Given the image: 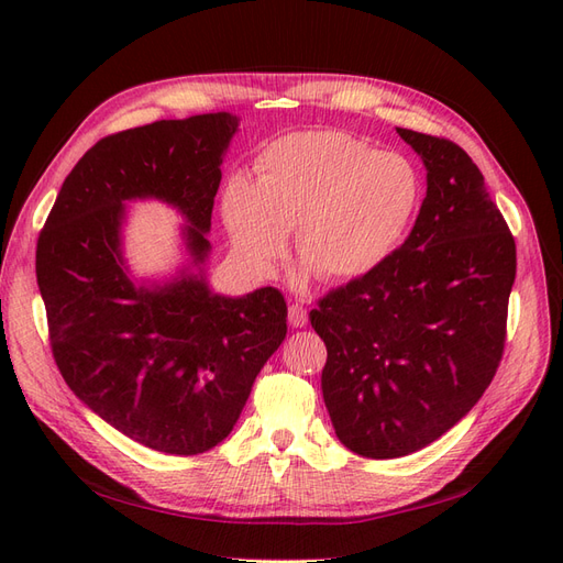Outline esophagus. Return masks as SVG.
I'll return each instance as SVG.
<instances>
[{
	"instance_id": "34e87169",
	"label": "esophagus",
	"mask_w": 563,
	"mask_h": 563,
	"mask_svg": "<svg viewBox=\"0 0 563 563\" xmlns=\"http://www.w3.org/2000/svg\"><path fill=\"white\" fill-rule=\"evenodd\" d=\"M288 323H291L294 329H302L305 323H308V310H305L302 305H291V308H288Z\"/></svg>"
}]
</instances>
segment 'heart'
<instances>
[{"mask_svg": "<svg viewBox=\"0 0 563 563\" xmlns=\"http://www.w3.org/2000/svg\"><path fill=\"white\" fill-rule=\"evenodd\" d=\"M253 168V183L236 176L223 195L232 251L267 277L296 230L298 286L314 275L335 284L373 275L404 244L422 199L411 162L340 131L286 135Z\"/></svg>", "mask_w": 563, "mask_h": 563, "instance_id": "obj_1", "label": "heart"}]
</instances>
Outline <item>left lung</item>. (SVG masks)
I'll return each instance as SVG.
<instances>
[{"mask_svg":"<svg viewBox=\"0 0 563 563\" xmlns=\"http://www.w3.org/2000/svg\"><path fill=\"white\" fill-rule=\"evenodd\" d=\"M428 172L416 225L368 277L319 300L323 404L364 457L424 449L482 399L503 356L517 249L463 147L397 129Z\"/></svg>","mask_w":563,"mask_h":563,"instance_id":"obj_1","label":"left lung"}]
</instances>
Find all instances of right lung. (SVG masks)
Returning <instances> with one entry per match:
<instances>
[{"instance_id": "1", "label": "right lung", "mask_w": 563, "mask_h": 563, "mask_svg": "<svg viewBox=\"0 0 563 563\" xmlns=\"http://www.w3.org/2000/svg\"><path fill=\"white\" fill-rule=\"evenodd\" d=\"M230 112L129 129L98 141L65 178L37 242V284L63 378L96 416L139 444L197 455L218 446L255 376L286 338L277 288L216 294L207 265ZM162 200L183 218L184 261L135 278L125 207Z\"/></svg>"}]
</instances>
